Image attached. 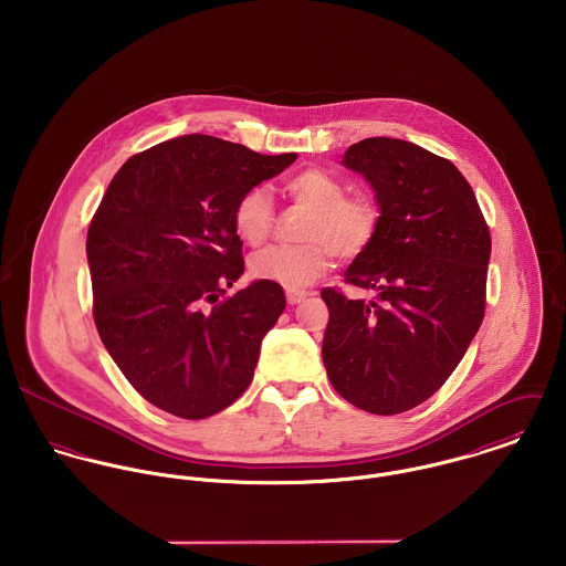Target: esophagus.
Here are the masks:
<instances>
[{"label":"esophagus","instance_id":"esophagus-1","mask_svg":"<svg viewBox=\"0 0 566 566\" xmlns=\"http://www.w3.org/2000/svg\"><path fill=\"white\" fill-rule=\"evenodd\" d=\"M307 298V294L305 292H294V290H287V303L290 305H298V303H303Z\"/></svg>","mask_w":566,"mask_h":566}]
</instances>
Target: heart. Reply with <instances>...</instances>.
Instances as JSON below:
<instances>
[{
    "instance_id": "obj_1",
    "label": "heart",
    "mask_w": 566,
    "mask_h": 566,
    "mask_svg": "<svg viewBox=\"0 0 566 566\" xmlns=\"http://www.w3.org/2000/svg\"><path fill=\"white\" fill-rule=\"evenodd\" d=\"M287 193L310 209L298 245H274L250 259L254 279L276 283L285 290H305L318 281L328 268V248L350 259L373 242L379 224L377 207L361 196L346 198L342 180L323 169H305L285 185ZM272 200L263 187L243 191L233 207L238 235L250 245L265 242L272 229Z\"/></svg>"
}]
</instances>
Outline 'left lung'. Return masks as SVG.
Returning a JSON list of instances; mask_svg holds the SVG:
<instances>
[{"mask_svg":"<svg viewBox=\"0 0 566 566\" xmlns=\"http://www.w3.org/2000/svg\"><path fill=\"white\" fill-rule=\"evenodd\" d=\"M339 163L379 207L377 233L344 279L377 298L323 290L324 368L348 403L392 416L427 401L480 331L490 233L460 169L416 144L370 137Z\"/></svg>","mask_w":566,"mask_h":566,"instance_id":"1","label":"left lung"}]
</instances>
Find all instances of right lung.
Listing matches in <instances>:
<instances>
[{"label": "right lung", "instance_id": "add662e5", "mask_svg": "<svg viewBox=\"0 0 566 566\" xmlns=\"http://www.w3.org/2000/svg\"><path fill=\"white\" fill-rule=\"evenodd\" d=\"M296 157L182 135L130 157L113 176L86 233L93 318L146 401L198 420L250 386L285 294L259 279L220 301L243 274L233 207Z\"/></svg>", "mask_w": 566, "mask_h": 566}]
</instances>
